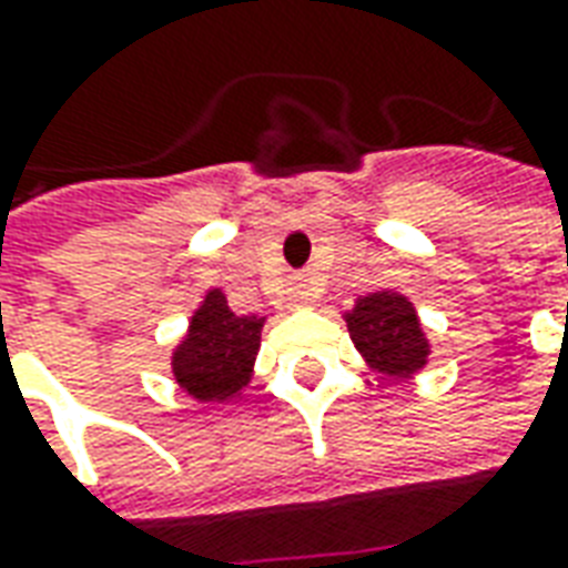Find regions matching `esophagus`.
<instances>
[{
	"label": "esophagus",
	"mask_w": 568,
	"mask_h": 568,
	"mask_svg": "<svg viewBox=\"0 0 568 568\" xmlns=\"http://www.w3.org/2000/svg\"><path fill=\"white\" fill-rule=\"evenodd\" d=\"M288 292H292V301H295V304H301V307H307V304L313 301L311 285H307V280H295Z\"/></svg>",
	"instance_id": "1"
}]
</instances>
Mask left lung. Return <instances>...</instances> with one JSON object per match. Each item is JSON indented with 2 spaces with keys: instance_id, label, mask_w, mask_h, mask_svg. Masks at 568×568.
<instances>
[{
  "instance_id": "8db88e82",
  "label": "left lung",
  "mask_w": 568,
  "mask_h": 568,
  "mask_svg": "<svg viewBox=\"0 0 568 568\" xmlns=\"http://www.w3.org/2000/svg\"><path fill=\"white\" fill-rule=\"evenodd\" d=\"M356 351L368 368L387 378H412L427 366V335L412 301L399 292H372L356 297L353 311L344 313Z\"/></svg>"
}]
</instances>
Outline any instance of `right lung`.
Listing matches in <instances>:
<instances>
[{
	"instance_id": "obj_1",
	"label": "right lung",
	"mask_w": 568,
	"mask_h": 568,
	"mask_svg": "<svg viewBox=\"0 0 568 568\" xmlns=\"http://www.w3.org/2000/svg\"><path fill=\"white\" fill-rule=\"evenodd\" d=\"M267 316H236L221 288H209L187 335L172 353V375L196 403H227L252 381Z\"/></svg>"
}]
</instances>
